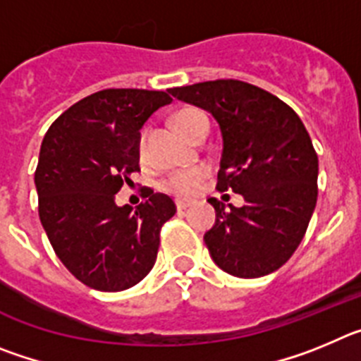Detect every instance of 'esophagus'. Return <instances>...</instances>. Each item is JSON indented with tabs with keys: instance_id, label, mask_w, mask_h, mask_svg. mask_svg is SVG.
I'll return each mask as SVG.
<instances>
[{
	"instance_id": "esophagus-1",
	"label": "esophagus",
	"mask_w": 361,
	"mask_h": 361,
	"mask_svg": "<svg viewBox=\"0 0 361 361\" xmlns=\"http://www.w3.org/2000/svg\"><path fill=\"white\" fill-rule=\"evenodd\" d=\"M175 204H177V209H178V212H183V209L190 208V206H191L190 200H177V202H175Z\"/></svg>"
}]
</instances>
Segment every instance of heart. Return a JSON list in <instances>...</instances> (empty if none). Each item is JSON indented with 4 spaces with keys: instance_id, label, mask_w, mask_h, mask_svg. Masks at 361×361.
<instances>
[{
    "instance_id": "heart-1",
    "label": "heart",
    "mask_w": 361,
    "mask_h": 361,
    "mask_svg": "<svg viewBox=\"0 0 361 361\" xmlns=\"http://www.w3.org/2000/svg\"><path fill=\"white\" fill-rule=\"evenodd\" d=\"M204 121H208L206 114L193 106L183 108V110H178L173 116L175 126L186 137L193 135V132L199 128ZM139 157H145V133L139 139ZM208 177L209 170L206 166H193V168H186V170H177L162 180V190L171 193V195L188 199V197L197 195L202 190Z\"/></svg>"
}]
</instances>
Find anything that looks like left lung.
Instances as JSON below:
<instances>
[{
    "mask_svg": "<svg viewBox=\"0 0 361 361\" xmlns=\"http://www.w3.org/2000/svg\"><path fill=\"white\" fill-rule=\"evenodd\" d=\"M208 110L222 133L216 190L245 204L208 199L215 226L204 235L213 262L238 279L266 276L288 262L305 235L318 197V155L304 123L276 95L237 79L170 88Z\"/></svg>",
    "mask_w": 361,
    "mask_h": 361,
    "instance_id": "left-lung-1",
    "label": "left lung"
}]
</instances>
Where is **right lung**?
Segmentation results:
<instances>
[{"instance_id":"obj_1","label":"right lung","mask_w":361,"mask_h":361,"mask_svg":"<svg viewBox=\"0 0 361 361\" xmlns=\"http://www.w3.org/2000/svg\"><path fill=\"white\" fill-rule=\"evenodd\" d=\"M168 92L108 88L72 104L44 133L36 188L39 219L57 258L97 291L132 288L152 271L173 200L145 190L132 212L116 193L139 171V139Z\"/></svg>"}]
</instances>
